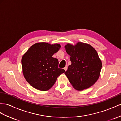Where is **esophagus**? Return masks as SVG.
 <instances>
[{
	"mask_svg": "<svg viewBox=\"0 0 121 121\" xmlns=\"http://www.w3.org/2000/svg\"><path fill=\"white\" fill-rule=\"evenodd\" d=\"M64 69L65 70V71H66L67 70V65H66L65 67L64 68Z\"/></svg>",
	"mask_w": 121,
	"mask_h": 121,
	"instance_id": "34e87169",
	"label": "esophagus"
}]
</instances>
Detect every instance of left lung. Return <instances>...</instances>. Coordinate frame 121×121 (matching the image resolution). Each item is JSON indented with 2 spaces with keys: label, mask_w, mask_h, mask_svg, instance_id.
I'll list each match as a JSON object with an SVG mask.
<instances>
[{
  "label": "left lung",
  "mask_w": 121,
  "mask_h": 121,
  "mask_svg": "<svg viewBox=\"0 0 121 121\" xmlns=\"http://www.w3.org/2000/svg\"><path fill=\"white\" fill-rule=\"evenodd\" d=\"M64 48L72 62L64 73L73 87L78 91L91 87L100 77L102 66L97 52L81 42L75 45L67 43Z\"/></svg>",
  "instance_id": "8db88e82"
}]
</instances>
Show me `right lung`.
<instances>
[{
    "label": "right lung",
    "instance_id": "1",
    "mask_svg": "<svg viewBox=\"0 0 121 121\" xmlns=\"http://www.w3.org/2000/svg\"><path fill=\"white\" fill-rule=\"evenodd\" d=\"M59 44L35 43L21 59L22 72L26 80L37 89L46 91L54 85L58 77L65 72L58 67V60L52 56L59 50Z\"/></svg>",
    "mask_w": 121,
    "mask_h": 121
}]
</instances>
